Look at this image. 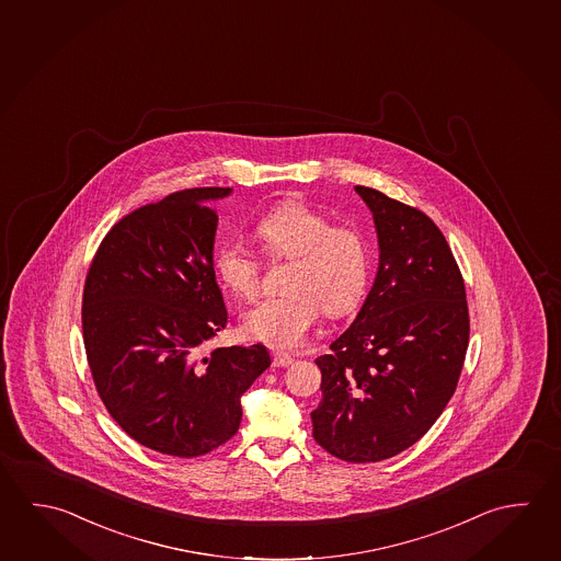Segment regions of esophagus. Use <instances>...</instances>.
<instances>
[{
  "mask_svg": "<svg viewBox=\"0 0 561 561\" xmlns=\"http://www.w3.org/2000/svg\"><path fill=\"white\" fill-rule=\"evenodd\" d=\"M289 364H294V356H291V354L274 351V366L285 368V366H289Z\"/></svg>",
  "mask_w": 561,
  "mask_h": 561,
  "instance_id": "obj_1",
  "label": "esophagus"
}]
</instances>
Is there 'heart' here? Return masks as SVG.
Returning a JSON list of instances; mask_svg holds the SVG:
<instances>
[{
  "instance_id": "1",
  "label": "heart",
  "mask_w": 561,
  "mask_h": 561,
  "mask_svg": "<svg viewBox=\"0 0 561 561\" xmlns=\"http://www.w3.org/2000/svg\"><path fill=\"white\" fill-rule=\"evenodd\" d=\"M256 237L270 256L291 264L285 274L289 291L262 299L244 314L250 339L279 348L299 346L321 307L327 314H344L360 301L370 277V248L356 228L333 227L323 213L287 201L257 220ZM215 270L237 297L252 299L260 291V257L240 240L218 247Z\"/></svg>"
}]
</instances>
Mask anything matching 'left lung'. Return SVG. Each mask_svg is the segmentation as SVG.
Instances as JSON below:
<instances>
[{"instance_id": "obj_1", "label": "left lung", "mask_w": 561, "mask_h": 561, "mask_svg": "<svg viewBox=\"0 0 561 561\" xmlns=\"http://www.w3.org/2000/svg\"><path fill=\"white\" fill-rule=\"evenodd\" d=\"M378 237V270L353 324L314 363L323 400L314 442L348 462H376L430 432L459 382L469 309L451 248L417 208L356 185Z\"/></svg>"}]
</instances>
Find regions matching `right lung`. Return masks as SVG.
Listing matches in <instances>:
<instances>
[{"label":"right lung","mask_w":561,"mask_h":561,"mask_svg":"<svg viewBox=\"0 0 561 561\" xmlns=\"http://www.w3.org/2000/svg\"><path fill=\"white\" fill-rule=\"evenodd\" d=\"M232 188H187L134 210L102 240L82 297L92 378L131 439L173 457L227 443L242 396L272 364L264 344L198 346L227 327L215 276L218 217Z\"/></svg>","instance_id":"1"}]
</instances>
